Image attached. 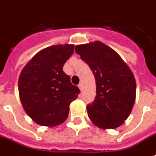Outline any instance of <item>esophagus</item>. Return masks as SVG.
<instances>
[{
	"label": "esophagus",
	"instance_id": "34e87169",
	"mask_svg": "<svg viewBox=\"0 0 156 156\" xmlns=\"http://www.w3.org/2000/svg\"><path fill=\"white\" fill-rule=\"evenodd\" d=\"M78 88H79V89H80L81 91H83V84H82V83H79V84H78Z\"/></svg>",
	"mask_w": 156,
	"mask_h": 156
}]
</instances>
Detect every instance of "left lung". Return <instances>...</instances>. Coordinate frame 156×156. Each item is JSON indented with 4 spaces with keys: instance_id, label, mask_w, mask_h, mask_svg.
Here are the masks:
<instances>
[{
    "instance_id": "obj_1",
    "label": "left lung",
    "mask_w": 156,
    "mask_h": 156,
    "mask_svg": "<svg viewBox=\"0 0 156 156\" xmlns=\"http://www.w3.org/2000/svg\"><path fill=\"white\" fill-rule=\"evenodd\" d=\"M75 51L90 67L95 78L96 96L87 105L95 126L114 129L130 115L136 97L133 73L117 53L101 41L76 45Z\"/></svg>"
}]
</instances>
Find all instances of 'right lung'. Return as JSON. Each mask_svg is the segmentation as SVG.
I'll return each mask as SVG.
<instances>
[{
	"label": "right lung",
	"instance_id": "right-lung-1",
	"mask_svg": "<svg viewBox=\"0 0 156 156\" xmlns=\"http://www.w3.org/2000/svg\"><path fill=\"white\" fill-rule=\"evenodd\" d=\"M73 51V44L51 45L38 52L22 70L20 101L28 116L39 125L62 123L69 114V105L78 97L80 90L62 70Z\"/></svg>",
	"mask_w": 156,
	"mask_h": 156
}]
</instances>
